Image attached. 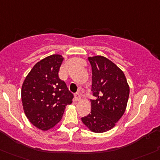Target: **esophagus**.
<instances>
[{
	"mask_svg": "<svg viewBox=\"0 0 160 160\" xmlns=\"http://www.w3.org/2000/svg\"><path fill=\"white\" fill-rule=\"evenodd\" d=\"M74 98H75L76 101H79V100H80V98H81V95H80L79 93H77V94H75V96H74Z\"/></svg>",
	"mask_w": 160,
	"mask_h": 160,
	"instance_id": "esophagus-1",
	"label": "esophagus"
}]
</instances>
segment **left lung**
Instances as JSON below:
<instances>
[{"label":"left lung","instance_id":"1","mask_svg":"<svg viewBox=\"0 0 160 160\" xmlns=\"http://www.w3.org/2000/svg\"><path fill=\"white\" fill-rule=\"evenodd\" d=\"M92 65V110L81 120L94 132H104L114 127L126 109L129 87L123 72L102 56L88 58Z\"/></svg>","mask_w":160,"mask_h":160}]
</instances>
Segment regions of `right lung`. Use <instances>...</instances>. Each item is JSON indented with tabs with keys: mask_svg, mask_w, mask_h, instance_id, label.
I'll list each match as a JSON object with an SVG mask.
<instances>
[{
	"mask_svg": "<svg viewBox=\"0 0 160 160\" xmlns=\"http://www.w3.org/2000/svg\"><path fill=\"white\" fill-rule=\"evenodd\" d=\"M63 59L62 55L53 54L41 60L28 73L22 86L25 114L42 130H48L58 124L65 107L72 102V93L58 77Z\"/></svg>",
	"mask_w": 160,
	"mask_h": 160,
	"instance_id": "add662e5",
	"label": "right lung"
}]
</instances>
